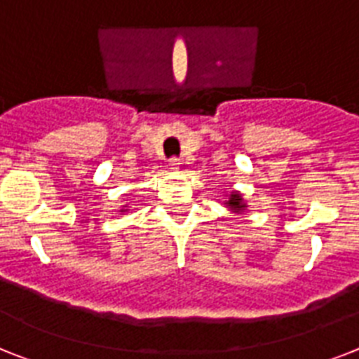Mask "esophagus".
Segmentation results:
<instances>
[{
	"instance_id": "1",
	"label": "esophagus",
	"mask_w": 359,
	"mask_h": 359,
	"mask_svg": "<svg viewBox=\"0 0 359 359\" xmlns=\"http://www.w3.org/2000/svg\"><path fill=\"white\" fill-rule=\"evenodd\" d=\"M180 164H182V162H180V158H171V161H170V170L171 171H177L180 168Z\"/></svg>"
}]
</instances>
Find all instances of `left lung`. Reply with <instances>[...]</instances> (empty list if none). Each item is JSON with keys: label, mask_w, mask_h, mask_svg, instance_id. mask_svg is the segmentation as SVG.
<instances>
[{"label": "left lung", "mask_w": 359, "mask_h": 359, "mask_svg": "<svg viewBox=\"0 0 359 359\" xmlns=\"http://www.w3.org/2000/svg\"><path fill=\"white\" fill-rule=\"evenodd\" d=\"M224 204L230 208L233 213H241L246 210V203L243 201V195H241L239 191H231L230 197H228V201H224Z\"/></svg>", "instance_id": "left-lung-1"}]
</instances>
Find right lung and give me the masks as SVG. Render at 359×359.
Masks as SVG:
<instances>
[{"label":"right lung","mask_w":359,"mask_h":359,"mask_svg":"<svg viewBox=\"0 0 359 359\" xmlns=\"http://www.w3.org/2000/svg\"><path fill=\"white\" fill-rule=\"evenodd\" d=\"M122 212H123V210H122Z\"/></svg>","instance_id":"right-lung-1"}]
</instances>
